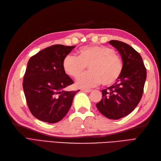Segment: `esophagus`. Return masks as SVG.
Wrapping results in <instances>:
<instances>
[{
    "label": "esophagus",
    "mask_w": 161,
    "mask_h": 161,
    "mask_svg": "<svg viewBox=\"0 0 161 161\" xmlns=\"http://www.w3.org/2000/svg\"><path fill=\"white\" fill-rule=\"evenodd\" d=\"M81 91H84V92H86V93H90V92L92 91L91 89H84V88H83V89H81Z\"/></svg>",
    "instance_id": "obj_1"
}]
</instances>
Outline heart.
Masks as SVG:
<instances>
[{
    "label": "heart",
    "instance_id": "heart-1",
    "mask_svg": "<svg viewBox=\"0 0 161 161\" xmlns=\"http://www.w3.org/2000/svg\"><path fill=\"white\" fill-rule=\"evenodd\" d=\"M88 66L90 71L80 76ZM62 67L70 77L78 78L76 86L89 88L100 84L111 86L122 73V60L115 50L104 46H91L81 47L77 57L68 54L64 58Z\"/></svg>",
    "mask_w": 161,
    "mask_h": 161
}]
</instances>
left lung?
<instances>
[{"instance_id":"left-lung-1","label":"left lung","mask_w":161,"mask_h":161,"mask_svg":"<svg viewBox=\"0 0 161 161\" xmlns=\"http://www.w3.org/2000/svg\"><path fill=\"white\" fill-rule=\"evenodd\" d=\"M109 43L120 54L122 73L114 85L102 90V98L96 107L105 117L118 119L131 113L141 101L147 70L141 54L131 46L117 40Z\"/></svg>"}]
</instances>
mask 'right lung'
Segmentation results:
<instances>
[{"label": "right lung", "instance_id": "obj_1", "mask_svg": "<svg viewBox=\"0 0 161 161\" xmlns=\"http://www.w3.org/2000/svg\"><path fill=\"white\" fill-rule=\"evenodd\" d=\"M75 47L53 45L39 51L28 61L23 88L30 112L41 121L56 123L62 119L80 91H63L74 83L64 72L62 61Z\"/></svg>", "mask_w": 161, "mask_h": 161}]
</instances>
